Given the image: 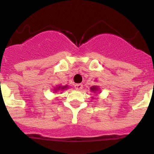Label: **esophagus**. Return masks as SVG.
<instances>
[{"instance_id":"34e87169","label":"esophagus","mask_w":154,"mask_h":154,"mask_svg":"<svg viewBox=\"0 0 154 154\" xmlns=\"http://www.w3.org/2000/svg\"><path fill=\"white\" fill-rule=\"evenodd\" d=\"M83 87H84V86L81 84H77L74 85V87H75V89L77 90H81L82 89H83Z\"/></svg>"}]
</instances>
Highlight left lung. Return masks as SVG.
Returning <instances> with one entry per match:
<instances>
[{"mask_svg":"<svg viewBox=\"0 0 154 154\" xmlns=\"http://www.w3.org/2000/svg\"><path fill=\"white\" fill-rule=\"evenodd\" d=\"M90 91L93 92V93H97V92L100 93V87L98 86H93V87H90ZM93 100H94V98L93 97Z\"/></svg>","mask_w":154,"mask_h":154,"instance_id":"obj_1","label":"left lung"}]
</instances>
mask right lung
I'll return each instance as SVG.
<instances>
[{
    "instance_id": "obj_1",
    "label": "right lung",
    "mask_w": 154,
    "mask_h": 154,
    "mask_svg": "<svg viewBox=\"0 0 154 154\" xmlns=\"http://www.w3.org/2000/svg\"><path fill=\"white\" fill-rule=\"evenodd\" d=\"M67 88H68L67 85H66V86L56 85L55 87H54V88H53V91H54V93H57V92H62L63 90H65L66 89H67Z\"/></svg>"
}]
</instances>
